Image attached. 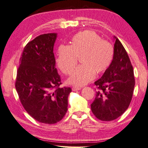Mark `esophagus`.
Returning <instances> with one entry per match:
<instances>
[{"mask_svg":"<svg viewBox=\"0 0 148 148\" xmlns=\"http://www.w3.org/2000/svg\"><path fill=\"white\" fill-rule=\"evenodd\" d=\"M81 89V88L80 87H77V86H73L72 88V90L73 91H77V90H79Z\"/></svg>","mask_w":148,"mask_h":148,"instance_id":"obj_1","label":"esophagus"}]
</instances>
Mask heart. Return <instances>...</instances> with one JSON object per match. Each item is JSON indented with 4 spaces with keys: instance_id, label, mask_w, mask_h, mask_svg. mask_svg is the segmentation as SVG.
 I'll list each match as a JSON object with an SVG mask.
<instances>
[{
    "instance_id": "b5f03b06",
    "label": "heart",
    "mask_w": 148,
    "mask_h": 148,
    "mask_svg": "<svg viewBox=\"0 0 148 148\" xmlns=\"http://www.w3.org/2000/svg\"><path fill=\"white\" fill-rule=\"evenodd\" d=\"M112 44L101 39L95 32L86 30L75 34L70 45H61L58 50L56 63L65 75H70L77 63L80 64L69 79V82L83 86L93 79L95 75L106 72L114 58Z\"/></svg>"
}]
</instances>
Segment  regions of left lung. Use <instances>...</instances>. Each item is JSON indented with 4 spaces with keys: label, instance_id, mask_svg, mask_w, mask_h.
I'll return each instance as SVG.
<instances>
[{
    "label": "left lung",
    "instance_id": "obj_1",
    "mask_svg": "<svg viewBox=\"0 0 148 148\" xmlns=\"http://www.w3.org/2000/svg\"><path fill=\"white\" fill-rule=\"evenodd\" d=\"M112 62L102 77L95 82V99L91 110L101 121L116 119L127 110L132 100L135 79L126 51L116 37Z\"/></svg>",
    "mask_w": 148,
    "mask_h": 148
}]
</instances>
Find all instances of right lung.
<instances>
[{
    "instance_id": "right-lung-1",
    "label": "right lung",
    "mask_w": 148,
    "mask_h": 148,
    "mask_svg": "<svg viewBox=\"0 0 148 148\" xmlns=\"http://www.w3.org/2000/svg\"><path fill=\"white\" fill-rule=\"evenodd\" d=\"M57 34H45L29 42L20 59L16 89L25 110L36 121L54 124L68 110L70 87L60 88L53 46Z\"/></svg>"
}]
</instances>
